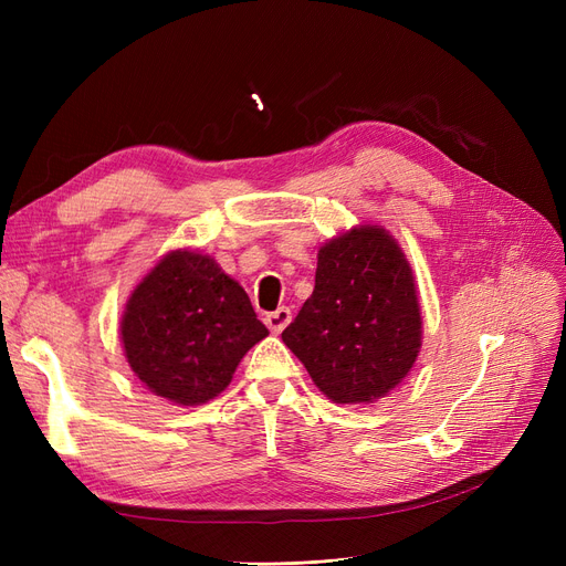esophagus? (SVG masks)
<instances>
[{"label":"esophagus","mask_w":566,"mask_h":566,"mask_svg":"<svg viewBox=\"0 0 566 566\" xmlns=\"http://www.w3.org/2000/svg\"><path fill=\"white\" fill-rule=\"evenodd\" d=\"M290 321H293V312H290L287 306H281V310H276L273 314H266V318H264V323L269 325V331L273 335H281L287 328Z\"/></svg>","instance_id":"34e87169"}]
</instances>
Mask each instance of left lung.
I'll list each match as a JSON object with an SVG mask.
<instances>
[{"instance_id": "8db88e82", "label": "left lung", "mask_w": 566, "mask_h": 566, "mask_svg": "<svg viewBox=\"0 0 566 566\" xmlns=\"http://www.w3.org/2000/svg\"><path fill=\"white\" fill-rule=\"evenodd\" d=\"M281 337L331 401L387 397L422 345L413 269L389 231L364 224L321 245L314 293Z\"/></svg>"}]
</instances>
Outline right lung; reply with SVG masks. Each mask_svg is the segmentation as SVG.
<instances>
[{"label":"right lung","instance_id":"right-lung-1","mask_svg":"<svg viewBox=\"0 0 566 566\" xmlns=\"http://www.w3.org/2000/svg\"><path fill=\"white\" fill-rule=\"evenodd\" d=\"M266 335L245 290L196 250L167 252L134 287L119 323L136 378L179 406L208 403L224 391L241 358Z\"/></svg>","mask_w":566,"mask_h":566}]
</instances>
